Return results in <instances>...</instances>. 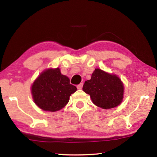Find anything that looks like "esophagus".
I'll list each match as a JSON object with an SVG mask.
<instances>
[{
    "label": "esophagus",
    "instance_id": "obj_1",
    "mask_svg": "<svg viewBox=\"0 0 157 157\" xmlns=\"http://www.w3.org/2000/svg\"><path fill=\"white\" fill-rule=\"evenodd\" d=\"M82 86H83V83H80L79 84H78V86H77V88H78V89H82Z\"/></svg>",
    "mask_w": 157,
    "mask_h": 157
}]
</instances>
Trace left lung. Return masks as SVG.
<instances>
[{
    "label": "left lung",
    "instance_id": "1",
    "mask_svg": "<svg viewBox=\"0 0 157 157\" xmlns=\"http://www.w3.org/2000/svg\"><path fill=\"white\" fill-rule=\"evenodd\" d=\"M82 89L90 95L94 105L105 109L117 107L123 99L124 86L121 79L99 68L95 69Z\"/></svg>",
    "mask_w": 157,
    "mask_h": 157
}]
</instances>
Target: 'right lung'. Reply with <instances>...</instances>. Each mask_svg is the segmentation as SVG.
I'll return each mask as SVG.
<instances>
[{"mask_svg": "<svg viewBox=\"0 0 157 157\" xmlns=\"http://www.w3.org/2000/svg\"><path fill=\"white\" fill-rule=\"evenodd\" d=\"M76 91V86L70 84L67 76L62 75L59 68L43 71L31 87L34 103L44 111L51 112L64 107Z\"/></svg>", "mask_w": 157, "mask_h": 157, "instance_id": "add662e5", "label": "right lung"}]
</instances>
